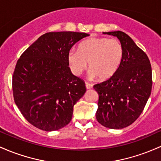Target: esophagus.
Masks as SVG:
<instances>
[{
    "mask_svg": "<svg viewBox=\"0 0 161 161\" xmlns=\"http://www.w3.org/2000/svg\"><path fill=\"white\" fill-rule=\"evenodd\" d=\"M92 86H93L92 84L89 83V82H86V89H92Z\"/></svg>",
    "mask_w": 161,
    "mask_h": 161,
    "instance_id": "esophagus-1",
    "label": "esophagus"
}]
</instances>
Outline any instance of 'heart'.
I'll list each match as a JSON object with an SVG mask.
<instances>
[{
	"label": "heart",
	"instance_id": "obj_1",
	"mask_svg": "<svg viewBox=\"0 0 161 161\" xmlns=\"http://www.w3.org/2000/svg\"><path fill=\"white\" fill-rule=\"evenodd\" d=\"M123 56V46L118 39L91 37L79 44L78 51L69 52L68 63L75 75H81L89 63L90 75L106 80L117 72Z\"/></svg>",
	"mask_w": 161,
	"mask_h": 161
}]
</instances>
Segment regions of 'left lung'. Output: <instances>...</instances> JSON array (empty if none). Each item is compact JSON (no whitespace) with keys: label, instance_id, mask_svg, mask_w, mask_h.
<instances>
[{"label":"left lung","instance_id":"1","mask_svg":"<svg viewBox=\"0 0 161 161\" xmlns=\"http://www.w3.org/2000/svg\"><path fill=\"white\" fill-rule=\"evenodd\" d=\"M116 36L124 48L123 60L110 79L93 86L98 94L96 119L104 127L121 129L135 122L144 110L152 89V70L147 56L122 31Z\"/></svg>","mask_w":161,"mask_h":161}]
</instances>
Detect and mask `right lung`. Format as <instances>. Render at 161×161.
Returning <instances> with one entry per match:
<instances>
[{"label": "right lung", "instance_id": "obj_1", "mask_svg": "<svg viewBox=\"0 0 161 161\" xmlns=\"http://www.w3.org/2000/svg\"><path fill=\"white\" fill-rule=\"evenodd\" d=\"M89 34L49 32L42 35L17 60L12 88L15 104L26 121L46 131L59 130L71 121L75 104L86 91L72 73L68 53Z\"/></svg>", "mask_w": 161, "mask_h": 161}]
</instances>
